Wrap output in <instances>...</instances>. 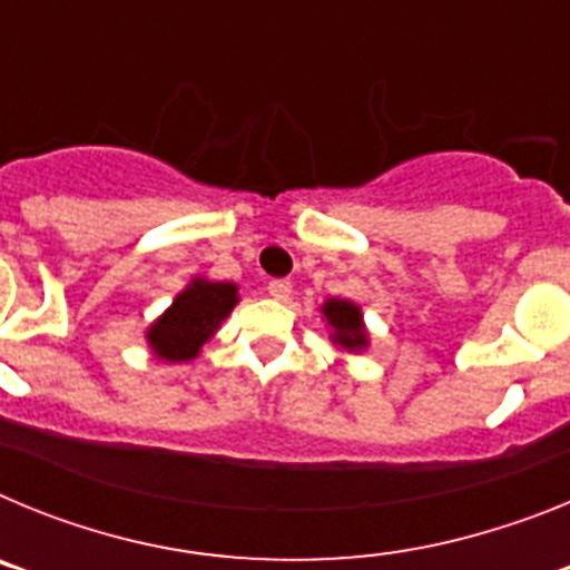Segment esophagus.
Listing matches in <instances>:
<instances>
[{
  "label": "esophagus",
  "mask_w": 570,
  "mask_h": 570,
  "mask_svg": "<svg viewBox=\"0 0 570 570\" xmlns=\"http://www.w3.org/2000/svg\"><path fill=\"white\" fill-rule=\"evenodd\" d=\"M268 294L274 296V299L285 302L291 294H294V285H291L288 279H271L268 282Z\"/></svg>",
  "instance_id": "34e87169"
}]
</instances>
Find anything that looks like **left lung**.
Listing matches in <instances>:
<instances>
[{
  "mask_svg": "<svg viewBox=\"0 0 570 570\" xmlns=\"http://www.w3.org/2000/svg\"><path fill=\"white\" fill-rule=\"evenodd\" d=\"M322 316L331 325V340L334 345L345 347V351H362L367 347L365 322H362V311L356 308L354 302L347 299H328L322 305Z\"/></svg>",
  "mask_w": 570,
  "mask_h": 570,
  "instance_id": "left-lung-1",
  "label": "left lung"
}]
</instances>
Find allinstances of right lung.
Returning <instances> with one entry per match:
<instances>
[{
	"instance_id": "obj_1",
	"label": "right lung",
	"mask_w": 570,
	"mask_h": 570,
	"mask_svg": "<svg viewBox=\"0 0 570 570\" xmlns=\"http://www.w3.org/2000/svg\"><path fill=\"white\" fill-rule=\"evenodd\" d=\"M239 302L234 282L194 279L148 328V345L165 362H190Z\"/></svg>"
}]
</instances>
